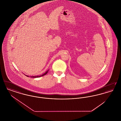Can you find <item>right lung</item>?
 Instances as JSON below:
<instances>
[{
  "label": "right lung",
  "instance_id": "1",
  "mask_svg": "<svg viewBox=\"0 0 121 121\" xmlns=\"http://www.w3.org/2000/svg\"><path fill=\"white\" fill-rule=\"evenodd\" d=\"M48 71H47L46 73H44V74H43V75H41V76H32V77H32V78H39V77H42V76H44V75H46V74L48 73ZM27 77H29V76H27V75H26Z\"/></svg>",
  "mask_w": 121,
  "mask_h": 121
}]
</instances>
